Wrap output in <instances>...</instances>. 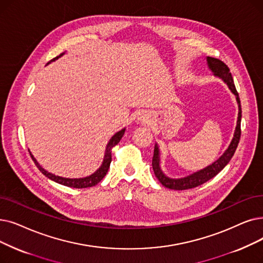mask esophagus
<instances>
[{
    "instance_id": "obj_1",
    "label": "esophagus",
    "mask_w": 263,
    "mask_h": 263,
    "mask_svg": "<svg viewBox=\"0 0 263 263\" xmlns=\"http://www.w3.org/2000/svg\"><path fill=\"white\" fill-rule=\"evenodd\" d=\"M148 119H149V116H148L147 114H145V112H141L139 115V120L142 121V122H147Z\"/></svg>"
}]
</instances>
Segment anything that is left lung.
Returning <instances> with one entry per match:
<instances>
[{
    "mask_svg": "<svg viewBox=\"0 0 263 263\" xmlns=\"http://www.w3.org/2000/svg\"><path fill=\"white\" fill-rule=\"evenodd\" d=\"M206 63L209 68L212 71L213 75L222 79V81L227 84L228 88L230 89L231 92L235 96L237 106H238V114H237V121H236V127L234 130L233 138L230 145L228 146V148L224 151V153L217 159L215 162H213L212 164L208 165L206 167H204L200 171H197L195 173L181 178H171L162 172L161 167H160V149L158 147V144H156L155 151H154V157H153V170L158 180L161 182L164 187L170 189L185 190V189L195 188L204 184V182H206L214 176H216L228 163H229V161L236 151L239 138H241V118H242L241 101H239L238 93L235 89L233 78L230 73L229 67H228L222 61L212 58V57H206Z\"/></svg>",
    "mask_w": 263,
    "mask_h": 263,
    "instance_id": "8db88e82",
    "label": "left lung"
}]
</instances>
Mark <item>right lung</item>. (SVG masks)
Instances as JSON below:
<instances>
[{
	"instance_id": "1",
	"label": "right lung",
	"mask_w": 263,
	"mask_h": 263,
	"mask_svg": "<svg viewBox=\"0 0 263 263\" xmlns=\"http://www.w3.org/2000/svg\"><path fill=\"white\" fill-rule=\"evenodd\" d=\"M64 54L61 53L60 55L55 57V58H53L52 60H50L47 64H49L50 62H53L55 60H58L60 57H62ZM124 131H125V128L121 129L120 131H118L117 133L114 134L111 136V139L108 141L107 145H106V149H105V155H104V159H103V162H102L101 166L96 171V172L93 174H91L89 176H86V177H82V178H66V177H61V176H58V175H54L50 172H48V171H46L45 168H43L40 163L36 161V159L34 158V156L31 154L30 152V155L33 159L34 163H35V165L39 167V170L41 171V172L48 177L49 179L58 182V184H61V185H64V186H67V187H72V188H88V187H92V186H96L98 182H100L102 179H103V177L106 175L107 171L109 168V165H110V162H111V148L114 146H116L121 138L124 134Z\"/></svg>"
}]
</instances>
